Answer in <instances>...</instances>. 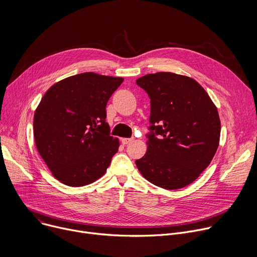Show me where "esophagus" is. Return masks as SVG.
Returning <instances> with one entry per match:
<instances>
[{
    "instance_id": "34e87169",
    "label": "esophagus",
    "mask_w": 257,
    "mask_h": 257,
    "mask_svg": "<svg viewBox=\"0 0 257 257\" xmlns=\"http://www.w3.org/2000/svg\"><path fill=\"white\" fill-rule=\"evenodd\" d=\"M121 141H122V143L125 145V144H128V143L132 142V141H133V138H122Z\"/></svg>"
}]
</instances>
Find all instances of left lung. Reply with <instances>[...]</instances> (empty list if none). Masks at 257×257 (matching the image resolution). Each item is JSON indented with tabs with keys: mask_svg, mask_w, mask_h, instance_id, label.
<instances>
[{
	"mask_svg": "<svg viewBox=\"0 0 257 257\" xmlns=\"http://www.w3.org/2000/svg\"><path fill=\"white\" fill-rule=\"evenodd\" d=\"M151 98L148 151L135 164L156 186L180 189L210 164L219 143L217 108L193 78L158 72L136 80Z\"/></svg>",
	"mask_w": 257,
	"mask_h": 257,
	"instance_id": "1",
	"label": "left lung"
}]
</instances>
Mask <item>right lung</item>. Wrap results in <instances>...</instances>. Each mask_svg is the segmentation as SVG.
<instances>
[{"label":"right lung","mask_w":257,"mask_h":257,"mask_svg":"<svg viewBox=\"0 0 257 257\" xmlns=\"http://www.w3.org/2000/svg\"><path fill=\"white\" fill-rule=\"evenodd\" d=\"M123 80L93 72L73 75L51 86L36 107V149L63 184H90L104 175L117 154L120 142L109 136L105 106Z\"/></svg>","instance_id":"add662e5"}]
</instances>
